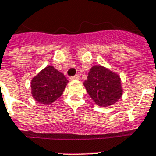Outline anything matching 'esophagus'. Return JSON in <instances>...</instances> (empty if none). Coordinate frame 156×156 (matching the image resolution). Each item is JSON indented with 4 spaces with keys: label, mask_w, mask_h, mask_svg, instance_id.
Wrapping results in <instances>:
<instances>
[{
    "label": "esophagus",
    "mask_w": 156,
    "mask_h": 156,
    "mask_svg": "<svg viewBox=\"0 0 156 156\" xmlns=\"http://www.w3.org/2000/svg\"><path fill=\"white\" fill-rule=\"evenodd\" d=\"M70 79H71V80H78V79H79V75H78V74H76L75 76L71 77Z\"/></svg>",
    "instance_id": "34e87169"
}]
</instances>
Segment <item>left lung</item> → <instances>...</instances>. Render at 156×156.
Instances as JSON below:
<instances>
[{
	"label": "left lung",
	"instance_id": "left-lung-1",
	"mask_svg": "<svg viewBox=\"0 0 156 156\" xmlns=\"http://www.w3.org/2000/svg\"><path fill=\"white\" fill-rule=\"evenodd\" d=\"M83 85L92 100L100 107L114 104L122 96L119 76L101 66H92Z\"/></svg>",
	"mask_w": 156,
	"mask_h": 156
}]
</instances>
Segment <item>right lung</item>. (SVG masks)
<instances>
[{
	"mask_svg": "<svg viewBox=\"0 0 156 156\" xmlns=\"http://www.w3.org/2000/svg\"><path fill=\"white\" fill-rule=\"evenodd\" d=\"M68 80L53 66H48L35 76L30 83L34 99L42 104H51L64 91Z\"/></svg>",
	"mask_w": 156,
	"mask_h": 156,
	"instance_id": "obj_1",
	"label": "right lung"
}]
</instances>
